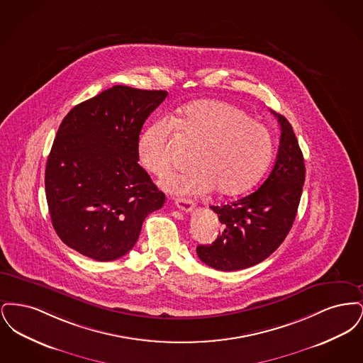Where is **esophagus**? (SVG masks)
Listing matches in <instances>:
<instances>
[{
	"instance_id": "esophagus-1",
	"label": "esophagus",
	"mask_w": 363,
	"mask_h": 363,
	"mask_svg": "<svg viewBox=\"0 0 363 363\" xmlns=\"http://www.w3.org/2000/svg\"><path fill=\"white\" fill-rule=\"evenodd\" d=\"M175 204L184 212H191V209L194 207V203L190 199H177Z\"/></svg>"
}]
</instances>
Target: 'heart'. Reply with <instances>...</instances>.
<instances>
[{"label": "heart", "mask_w": 363, "mask_h": 363, "mask_svg": "<svg viewBox=\"0 0 363 363\" xmlns=\"http://www.w3.org/2000/svg\"><path fill=\"white\" fill-rule=\"evenodd\" d=\"M174 133L194 147L188 173L174 174L162 185L181 194L215 189L234 197L250 189L265 170L274 151L269 130L242 108L216 99L185 106L173 118L147 126L138 141L141 167L156 177L169 173Z\"/></svg>", "instance_id": "obj_1"}]
</instances>
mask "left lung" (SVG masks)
Segmentation results:
<instances>
[{"mask_svg": "<svg viewBox=\"0 0 363 363\" xmlns=\"http://www.w3.org/2000/svg\"><path fill=\"white\" fill-rule=\"evenodd\" d=\"M280 123L277 160L259 189L225 204L212 206L223 231L211 245H199V259L218 271H238L269 257L293 227L305 182V162L293 126L272 111Z\"/></svg>", "mask_w": 363, "mask_h": 363, "instance_id": "8db88e82", "label": "left lung"}]
</instances>
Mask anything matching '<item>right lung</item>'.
<instances>
[{
	"label": "right lung",
	"mask_w": 363,
	"mask_h": 363,
	"mask_svg": "<svg viewBox=\"0 0 363 363\" xmlns=\"http://www.w3.org/2000/svg\"><path fill=\"white\" fill-rule=\"evenodd\" d=\"M166 91L114 86L74 106L54 138L45 172L52 227L96 261L125 256L166 196L138 163V141Z\"/></svg>",
	"instance_id": "1"
}]
</instances>
